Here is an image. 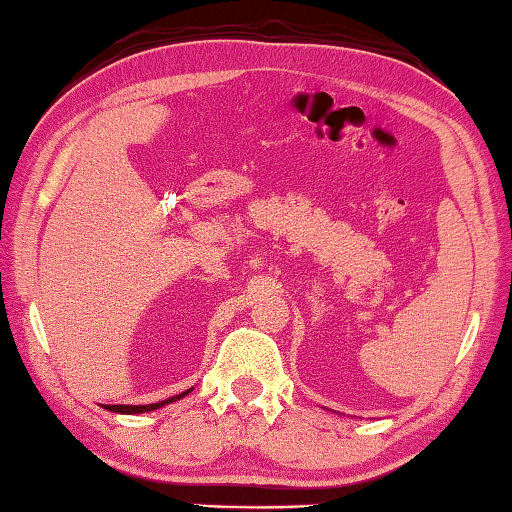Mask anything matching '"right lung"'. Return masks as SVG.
I'll return each mask as SVG.
<instances>
[{
    "instance_id": "add662e5",
    "label": "right lung",
    "mask_w": 512,
    "mask_h": 512,
    "mask_svg": "<svg viewBox=\"0 0 512 512\" xmlns=\"http://www.w3.org/2000/svg\"><path fill=\"white\" fill-rule=\"evenodd\" d=\"M192 393V388H189V391H185V393H180V395H173V397H169V400H162V402H158V404H106L103 406V409L106 411H112V413H146V411H155V409H162L164 404H171V402H176V400H180V397H185V395H189Z\"/></svg>"
}]
</instances>
